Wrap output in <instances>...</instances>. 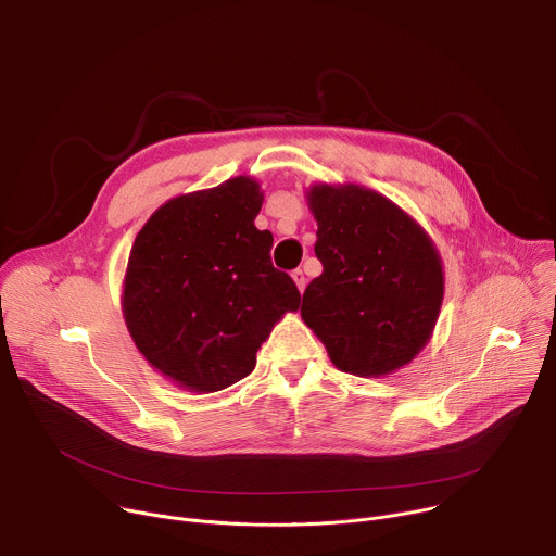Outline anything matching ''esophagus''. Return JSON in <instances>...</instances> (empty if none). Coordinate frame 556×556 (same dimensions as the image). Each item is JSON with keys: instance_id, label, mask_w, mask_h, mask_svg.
<instances>
[{"instance_id": "1", "label": "esophagus", "mask_w": 556, "mask_h": 556, "mask_svg": "<svg viewBox=\"0 0 556 556\" xmlns=\"http://www.w3.org/2000/svg\"><path fill=\"white\" fill-rule=\"evenodd\" d=\"M292 279H294V283H296L299 292H303V290H305V286H307V279H305V275H303V270H301V268L292 270Z\"/></svg>"}]
</instances>
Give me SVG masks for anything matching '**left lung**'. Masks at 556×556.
I'll return each mask as SVG.
<instances>
[{"instance_id":"8db88e82","label":"left lung","mask_w":556,"mask_h":556,"mask_svg":"<svg viewBox=\"0 0 556 556\" xmlns=\"http://www.w3.org/2000/svg\"><path fill=\"white\" fill-rule=\"evenodd\" d=\"M316 219L321 277L303 292L301 319L337 369L380 378L431 341L444 264L431 235L395 202L354 182L305 191Z\"/></svg>"}]
</instances>
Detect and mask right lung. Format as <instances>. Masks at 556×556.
I'll return each mask as SVG.
<instances>
[{
    "instance_id": "1",
    "label": "right lung",
    "mask_w": 556,
    "mask_h": 556,
    "mask_svg": "<svg viewBox=\"0 0 556 556\" xmlns=\"http://www.w3.org/2000/svg\"><path fill=\"white\" fill-rule=\"evenodd\" d=\"M262 204V185L237 176L167 200L136 235L123 319L142 358L185 391L249 376L273 328L299 309L294 281L270 262L273 232L255 226Z\"/></svg>"
}]
</instances>
